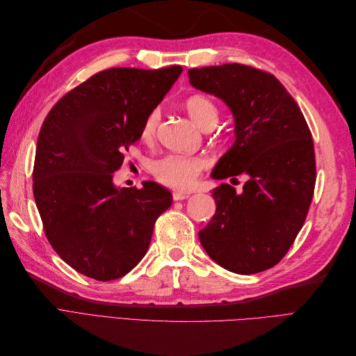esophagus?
<instances>
[{"label": "esophagus", "mask_w": 356, "mask_h": 356, "mask_svg": "<svg viewBox=\"0 0 356 356\" xmlns=\"http://www.w3.org/2000/svg\"><path fill=\"white\" fill-rule=\"evenodd\" d=\"M190 195H188V193H184V191H175L174 193V195H172V197H174V200H186L187 197H188Z\"/></svg>", "instance_id": "34e87169"}]
</instances>
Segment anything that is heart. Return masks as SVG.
Here are the masks:
<instances>
[{"label":"heart","instance_id":"obj_1","mask_svg":"<svg viewBox=\"0 0 356 356\" xmlns=\"http://www.w3.org/2000/svg\"><path fill=\"white\" fill-rule=\"evenodd\" d=\"M186 110L191 120L203 131H209L218 122L220 110L207 96L195 95L184 102ZM159 122V113H148L141 127V138L144 141H152L156 135V127ZM207 168V160L200 156H184V154H165L152 161L149 170L154 178L166 187L186 190L195 184L200 172Z\"/></svg>","mask_w":356,"mask_h":356}]
</instances>
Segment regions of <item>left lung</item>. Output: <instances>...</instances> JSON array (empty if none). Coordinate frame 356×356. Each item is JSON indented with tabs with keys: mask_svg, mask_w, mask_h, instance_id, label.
<instances>
[{
	"mask_svg": "<svg viewBox=\"0 0 356 356\" xmlns=\"http://www.w3.org/2000/svg\"><path fill=\"white\" fill-rule=\"evenodd\" d=\"M190 84L225 102L236 141L212 170L213 179L246 175L242 193L221 184L212 220L199 232L215 263L239 275L267 270L282 260L314 197V139L275 75L241 63L188 70Z\"/></svg>",
	"mask_w": 356,
	"mask_h": 356,
	"instance_id": "obj_1",
	"label": "left lung"
}]
</instances>
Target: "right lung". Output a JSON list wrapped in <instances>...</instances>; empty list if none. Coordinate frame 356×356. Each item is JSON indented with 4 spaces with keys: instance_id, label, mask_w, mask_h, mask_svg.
<instances>
[{
    "instance_id": "add662e5",
    "label": "right lung",
    "mask_w": 356,
    "mask_h": 356,
    "mask_svg": "<svg viewBox=\"0 0 356 356\" xmlns=\"http://www.w3.org/2000/svg\"><path fill=\"white\" fill-rule=\"evenodd\" d=\"M181 72L178 65L101 71L60 98L41 126L32 190L42 227L53 250L84 276L106 282L131 272L172 204L157 182L118 188L113 174Z\"/></svg>"
}]
</instances>
